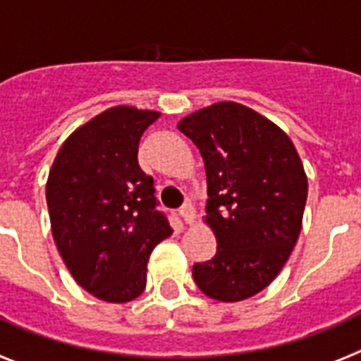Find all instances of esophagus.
<instances>
[{
  "mask_svg": "<svg viewBox=\"0 0 361 361\" xmlns=\"http://www.w3.org/2000/svg\"><path fill=\"white\" fill-rule=\"evenodd\" d=\"M180 216H183L186 225H193V221H195V208H193L192 202H186V204L180 208Z\"/></svg>",
  "mask_w": 361,
  "mask_h": 361,
  "instance_id": "34e87169",
  "label": "esophagus"
}]
</instances>
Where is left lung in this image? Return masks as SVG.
<instances>
[{"instance_id":"left-lung-1","label":"left lung","mask_w":361,"mask_h":361,"mask_svg":"<svg viewBox=\"0 0 361 361\" xmlns=\"http://www.w3.org/2000/svg\"><path fill=\"white\" fill-rule=\"evenodd\" d=\"M207 169L202 221L214 232L212 260L195 264L202 293L238 302L275 281L302 228L308 177L290 136L234 101L195 110L177 123Z\"/></svg>"}]
</instances>
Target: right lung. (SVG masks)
<instances>
[{"label":"right lung","mask_w":361,"mask_h":361,"mask_svg":"<svg viewBox=\"0 0 361 361\" xmlns=\"http://www.w3.org/2000/svg\"><path fill=\"white\" fill-rule=\"evenodd\" d=\"M157 110L118 105L64 140L46 184L53 240L77 284L105 302L144 293L147 262L171 236L154 208L153 178L140 169L138 145Z\"/></svg>","instance_id":"1"}]
</instances>
